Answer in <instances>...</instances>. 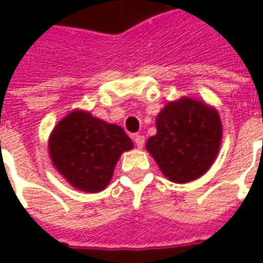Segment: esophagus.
Returning a JSON list of instances; mask_svg holds the SVG:
<instances>
[{
  "instance_id": "1",
  "label": "esophagus",
  "mask_w": 263,
  "mask_h": 263,
  "mask_svg": "<svg viewBox=\"0 0 263 263\" xmlns=\"http://www.w3.org/2000/svg\"><path fill=\"white\" fill-rule=\"evenodd\" d=\"M132 139H134V142H135V145H137L138 148L139 149L142 148L143 143H145V137H143V135L137 134V135H134V137H132Z\"/></svg>"
}]
</instances>
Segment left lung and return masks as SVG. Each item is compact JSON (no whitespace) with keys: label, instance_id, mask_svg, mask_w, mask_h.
<instances>
[{"label":"left lung","instance_id":"1","mask_svg":"<svg viewBox=\"0 0 263 263\" xmlns=\"http://www.w3.org/2000/svg\"><path fill=\"white\" fill-rule=\"evenodd\" d=\"M156 135L146 142V151L162 173L175 183L203 176L220 151V115L203 101L183 97L166 104L156 117Z\"/></svg>","mask_w":263,"mask_h":263}]
</instances>
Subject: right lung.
<instances>
[{
    "mask_svg": "<svg viewBox=\"0 0 263 263\" xmlns=\"http://www.w3.org/2000/svg\"><path fill=\"white\" fill-rule=\"evenodd\" d=\"M48 148L54 167L73 187L97 193L108 186L121 154L134 143L120 125L74 109L54 126Z\"/></svg>",
    "mask_w": 263,
    "mask_h": 263,
    "instance_id": "1",
    "label": "right lung"
}]
</instances>
